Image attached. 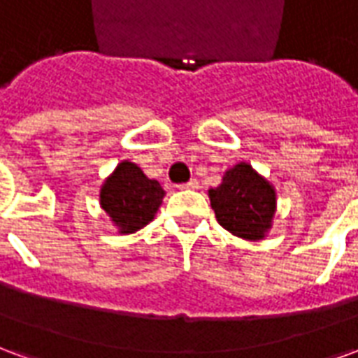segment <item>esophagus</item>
<instances>
[{
    "label": "esophagus",
    "instance_id": "34e87169",
    "mask_svg": "<svg viewBox=\"0 0 358 358\" xmlns=\"http://www.w3.org/2000/svg\"><path fill=\"white\" fill-rule=\"evenodd\" d=\"M180 189H197L199 187V184H197V180H189V182H186V184H180Z\"/></svg>",
    "mask_w": 358,
    "mask_h": 358
}]
</instances>
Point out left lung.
<instances>
[{"label":"left lung","instance_id":"obj_1","mask_svg":"<svg viewBox=\"0 0 358 358\" xmlns=\"http://www.w3.org/2000/svg\"><path fill=\"white\" fill-rule=\"evenodd\" d=\"M218 224L243 240H263L276 213V192L251 164L226 171L222 184L209 189Z\"/></svg>","mask_w":358,"mask_h":358}]
</instances>
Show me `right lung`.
Masks as SVG:
<instances>
[{
    "label": "right lung",
    "instance_id": "right-lung-1",
    "mask_svg": "<svg viewBox=\"0 0 358 358\" xmlns=\"http://www.w3.org/2000/svg\"><path fill=\"white\" fill-rule=\"evenodd\" d=\"M164 189L157 180H149L138 164L122 161L101 187L103 210L120 234L138 232L153 220L161 207Z\"/></svg>",
    "mask_w": 358,
    "mask_h": 358
}]
</instances>
